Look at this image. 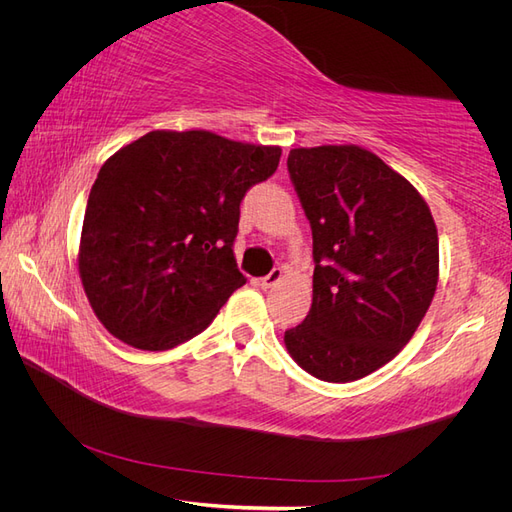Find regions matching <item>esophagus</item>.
<instances>
[{"label":"esophagus","mask_w":512,"mask_h":512,"mask_svg":"<svg viewBox=\"0 0 512 512\" xmlns=\"http://www.w3.org/2000/svg\"><path fill=\"white\" fill-rule=\"evenodd\" d=\"M282 275H284V271L280 269V267H275L269 275H265V277H260V286L262 288H271V286H275L277 282L282 280Z\"/></svg>","instance_id":"esophagus-1"}]
</instances>
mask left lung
Returning a JSON list of instances; mask_svg holds the SVG:
<instances>
[{"label":"left lung","mask_w":512,"mask_h":512,"mask_svg":"<svg viewBox=\"0 0 512 512\" xmlns=\"http://www.w3.org/2000/svg\"><path fill=\"white\" fill-rule=\"evenodd\" d=\"M288 173L314 239V294L290 356L324 382L389 363L425 318L438 286V230L414 185L356 145L299 147Z\"/></svg>","instance_id":"1"}]
</instances>
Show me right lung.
Returning <instances> with one entry per match:
<instances>
[{
    "mask_svg": "<svg viewBox=\"0 0 512 512\" xmlns=\"http://www.w3.org/2000/svg\"><path fill=\"white\" fill-rule=\"evenodd\" d=\"M282 149L207 130H153L108 158L91 185L79 275L104 329L168 350L207 329L245 284L232 243L239 205Z\"/></svg>",
    "mask_w": 512,
    "mask_h": 512,
    "instance_id": "right-lung-1",
    "label": "right lung"
}]
</instances>
